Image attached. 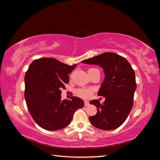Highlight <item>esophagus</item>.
Masks as SVG:
<instances>
[{
	"label": "esophagus",
	"mask_w": 160,
	"mask_h": 160,
	"mask_svg": "<svg viewBox=\"0 0 160 160\" xmlns=\"http://www.w3.org/2000/svg\"><path fill=\"white\" fill-rule=\"evenodd\" d=\"M89 105H90V102H88V101H86L84 102V105H85V106H88Z\"/></svg>",
	"instance_id": "obj_1"
}]
</instances>
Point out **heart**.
<instances>
[{
  "label": "heart",
  "instance_id": "obj_1",
  "mask_svg": "<svg viewBox=\"0 0 160 160\" xmlns=\"http://www.w3.org/2000/svg\"><path fill=\"white\" fill-rule=\"evenodd\" d=\"M77 94L80 97L82 98H88L91 95L92 90L91 89H87V88H80L76 91Z\"/></svg>",
  "mask_w": 160,
  "mask_h": 160
}]
</instances>
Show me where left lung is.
I'll list each match as a JSON object with an SVG mask.
<instances>
[{
    "label": "left lung",
    "mask_w": 160,
    "mask_h": 160,
    "mask_svg": "<svg viewBox=\"0 0 160 160\" xmlns=\"http://www.w3.org/2000/svg\"><path fill=\"white\" fill-rule=\"evenodd\" d=\"M86 64L100 66L104 70L105 79L98 92L105 100H92L90 104L97 108V113L89 117L91 124L102 130L117 129L125 121L133 105L136 90L134 70L127 60L113 52H104L81 62Z\"/></svg>",
    "instance_id": "left-lung-1"
}]
</instances>
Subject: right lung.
I'll return each instance as SVG.
<instances>
[{
	"instance_id": "obj_1",
	"label": "right lung",
	"mask_w": 160,
	"mask_h": 160,
	"mask_svg": "<svg viewBox=\"0 0 160 160\" xmlns=\"http://www.w3.org/2000/svg\"><path fill=\"white\" fill-rule=\"evenodd\" d=\"M76 66L47 58L35 59L30 64L24 77V98L32 118L42 128L48 131L65 128L76 110L83 108L84 102L79 97L61 99V89L68 83V74Z\"/></svg>"
}]
</instances>
